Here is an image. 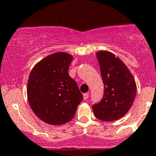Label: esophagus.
I'll return each mask as SVG.
<instances>
[{"label":"esophagus","instance_id":"34e87169","mask_svg":"<svg viewBox=\"0 0 156 156\" xmlns=\"http://www.w3.org/2000/svg\"><path fill=\"white\" fill-rule=\"evenodd\" d=\"M88 98V93H85L83 94V99H85V100H87Z\"/></svg>","mask_w":156,"mask_h":156}]
</instances>
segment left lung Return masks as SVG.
<instances>
[{"instance_id": "1", "label": "left lung", "mask_w": 156, "mask_h": 156, "mask_svg": "<svg viewBox=\"0 0 156 156\" xmlns=\"http://www.w3.org/2000/svg\"><path fill=\"white\" fill-rule=\"evenodd\" d=\"M104 84L102 100L92 106L96 118L113 121L121 118L130 109L137 92L134 77L115 54L106 50L96 53Z\"/></svg>"}]
</instances>
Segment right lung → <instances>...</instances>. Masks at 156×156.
I'll return each mask as SVG.
<instances>
[{
	"label": "right lung",
	"mask_w": 156,
	"mask_h": 156,
	"mask_svg": "<svg viewBox=\"0 0 156 156\" xmlns=\"http://www.w3.org/2000/svg\"><path fill=\"white\" fill-rule=\"evenodd\" d=\"M73 57L57 52L38 62L31 71L27 85L29 103L45 123L61 125L74 117L83 99L68 68Z\"/></svg>",
	"instance_id": "1"
}]
</instances>
